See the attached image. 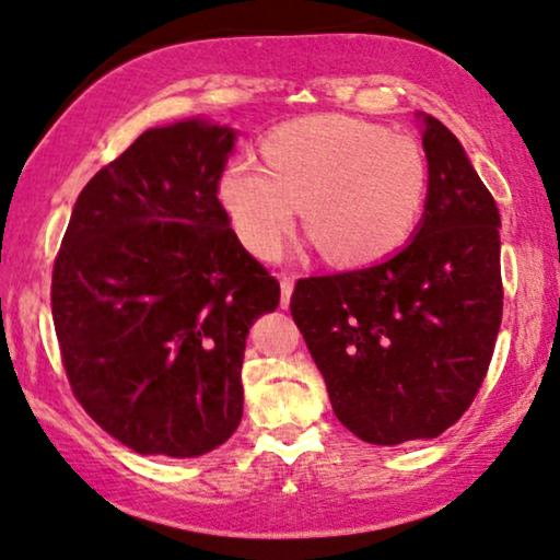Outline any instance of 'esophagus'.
<instances>
[{
    "mask_svg": "<svg viewBox=\"0 0 560 560\" xmlns=\"http://www.w3.org/2000/svg\"><path fill=\"white\" fill-rule=\"evenodd\" d=\"M291 293H293V275H282L280 278V306L288 308L291 303Z\"/></svg>",
    "mask_w": 560,
    "mask_h": 560,
    "instance_id": "1",
    "label": "esophagus"
}]
</instances>
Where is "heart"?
<instances>
[{
  "label": "heart",
  "instance_id": "1",
  "mask_svg": "<svg viewBox=\"0 0 560 560\" xmlns=\"http://www.w3.org/2000/svg\"><path fill=\"white\" fill-rule=\"evenodd\" d=\"M265 163L233 158L218 182L220 205L257 257H275L303 205L306 231L342 267L395 254L423 212V150L353 116L285 124L265 142Z\"/></svg>",
  "mask_w": 560,
  "mask_h": 560
}]
</instances>
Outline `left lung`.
Returning <instances> with one entry per match:
<instances>
[{"label": "left lung", "instance_id": "8db88e82", "mask_svg": "<svg viewBox=\"0 0 560 560\" xmlns=\"http://www.w3.org/2000/svg\"><path fill=\"white\" fill-rule=\"evenodd\" d=\"M425 215L382 265L295 282L291 314L340 423L378 446L436 439L472 405L501 329L499 207L423 116Z\"/></svg>", "mask_w": 560, "mask_h": 560}]
</instances>
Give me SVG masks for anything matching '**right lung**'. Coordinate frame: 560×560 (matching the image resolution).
<instances>
[{
	"label": "right lung",
	"mask_w": 560,
	"mask_h": 560,
	"mask_svg": "<svg viewBox=\"0 0 560 560\" xmlns=\"http://www.w3.org/2000/svg\"><path fill=\"white\" fill-rule=\"evenodd\" d=\"M233 140L197 119L148 129L80 191L54 259L72 395L137 454L199 457L233 436L248 327L280 303L218 199Z\"/></svg>",
	"instance_id": "obj_1"
}]
</instances>
